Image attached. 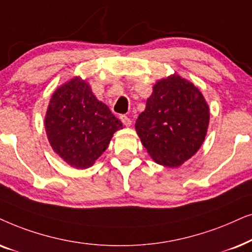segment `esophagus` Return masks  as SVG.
Instances as JSON below:
<instances>
[{
    "label": "esophagus",
    "instance_id": "esophagus-1",
    "mask_svg": "<svg viewBox=\"0 0 252 252\" xmlns=\"http://www.w3.org/2000/svg\"><path fill=\"white\" fill-rule=\"evenodd\" d=\"M120 120L122 121V123H123L126 126H131L132 121L130 120V117H128L126 115H121V116H120Z\"/></svg>",
    "mask_w": 252,
    "mask_h": 252
}]
</instances>
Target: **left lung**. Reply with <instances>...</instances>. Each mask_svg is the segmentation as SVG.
<instances>
[{
    "label": "left lung",
    "mask_w": 252,
    "mask_h": 252,
    "mask_svg": "<svg viewBox=\"0 0 252 252\" xmlns=\"http://www.w3.org/2000/svg\"><path fill=\"white\" fill-rule=\"evenodd\" d=\"M209 121V106L199 90L173 75L154 85L136 131L156 162L177 167L202 146Z\"/></svg>",
    "instance_id": "1"
}]
</instances>
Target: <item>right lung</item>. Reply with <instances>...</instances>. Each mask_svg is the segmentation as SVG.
Wrapping results in <instances>:
<instances>
[{
  "instance_id": "obj_1",
  "label": "right lung",
  "mask_w": 252,
  "mask_h": 252,
  "mask_svg": "<svg viewBox=\"0 0 252 252\" xmlns=\"http://www.w3.org/2000/svg\"><path fill=\"white\" fill-rule=\"evenodd\" d=\"M45 126L53 150L70 166L84 169L101 156L122 123L76 77L53 94Z\"/></svg>"
}]
</instances>
